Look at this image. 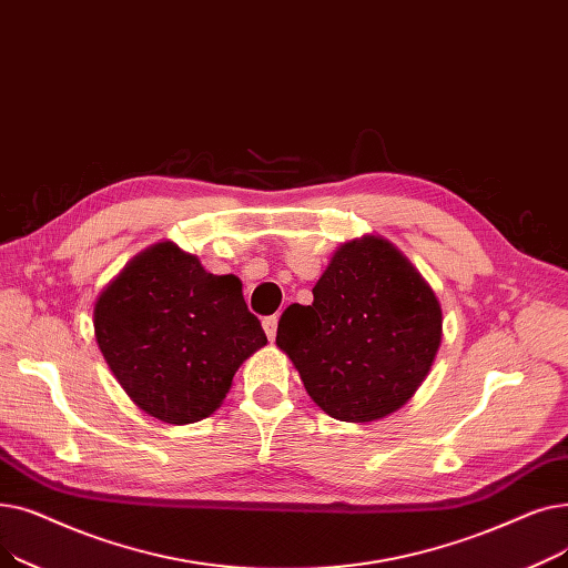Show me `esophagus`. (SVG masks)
Here are the masks:
<instances>
[{"label": "esophagus", "instance_id": "34e87169", "mask_svg": "<svg viewBox=\"0 0 568 568\" xmlns=\"http://www.w3.org/2000/svg\"><path fill=\"white\" fill-rule=\"evenodd\" d=\"M277 321H280V316H267V318H263V331H265V335H267L270 342H275V337H277Z\"/></svg>", "mask_w": 568, "mask_h": 568}]
</instances>
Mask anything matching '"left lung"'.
I'll list each match as a JSON object with an SVG mask.
<instances>
[{"instance_id": "obj_1", "label": "left lung", "mask_w": 568, "mask_h": 568, "mask_svg": "<svg viewBox=\"0 0 568 568\" xmlns=\"http://www.w3.org/2000/svg\"><path fill=\"white\" fill-rule=\"evenodd\" d=\"M291 305L277 346L328 416L369 423L402 409L442 346V305L414 263L382 235L337 247L312 288Z\"/></svg>"}]
</instances>
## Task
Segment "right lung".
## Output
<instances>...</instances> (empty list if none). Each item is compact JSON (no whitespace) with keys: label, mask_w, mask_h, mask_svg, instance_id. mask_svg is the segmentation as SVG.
<instances>
[{"label":"right lung","mask_w":568,"mask_h":568,"mask_svg":"<svg viewBox=\"0 0 568 568\" xmlns=\"http://www.w3.org/2000/svg\"><path fill=\"white\" fill-rule=\"evenodd\" d=\"M94 337L139 409L171 425L222 407L237 367L267 344L235 275H212L164 240L133 256L94 303Z\"/></svg>","instance_id":"1"}]
</instances>
